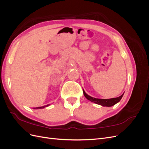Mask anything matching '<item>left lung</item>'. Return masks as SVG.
<instances>
[{
	"label": "left lung",
	"instance_id": "1",
	"mask_svg": "<svg viewBox=\"0 0 149 149\" xmlns=\"http://www.w3.org/2000/svg\"><path fill=\"white\" fill-rule=\"evenodd\" d=\"M84 95L86 97V98L89 101H91L94 103H96L97 104L101 105L102 106H106V107H111L115 105L116 104L119 102L120 100L123 97L124 93L122 94L121 96L118 97H114V98H111V99H98V98H95V97H93L91 96H89L88 94L85 93V91H83Z\"/></svg>",
	"mask_w": 149,
	"mask_h": 149
}]
</instances>
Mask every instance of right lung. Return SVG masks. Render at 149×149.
<instances>
[{
    "mask_svg": "<svg viewBox=\"0 0 149 149\" xmlns=\"http://www.w3.org/2000/svg\"><path fill=\"white\" fill-rule=\"evenodd\" d=\"M49 105H50V104H47V105H46V106H42V107H35V108L34 107L33 109H43V108L48 107V106H49Z\"/></svg>",
    "mask_w": 149,
    "mask_h": 149,
    "instance_id": "1",
    "label": "right lung"
}]
</instances>
